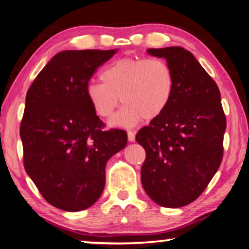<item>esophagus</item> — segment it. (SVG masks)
Here are the masks:
<instances>
[{
	"label": "esophagus",
	"instance_id": "obj_1",
	"mask_svg": "<svg viewBox=\"0 0 249 249\" xmlns=\"http://www.w3.org/2000/svg\"><path fill=\"white\" fill-rule=\"evenodd\" d=\"M127 136H128V141L129 142H134L135 141V133L133 131H128L127 132Z\"/></svg>",
	"mask_w": 249,
	"mask_h": 249
}]
</instances>
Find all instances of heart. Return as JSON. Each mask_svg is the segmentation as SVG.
I'll list each match as a JSON object with an SVG mask.
<instances>
[{"mask_svg": "<svg viewBox=\"0 0 249 249\" xmlns=\"http://www.w3.org/2000/svg\"><path fill=\"white\" fill-rule=\"evenodd\" d=\"M102 83H89L86 96L94 112L108 118L121 101L124 105L110 121L118 127H133L155 120L165 112L172 101L174 73L161 58L125 57L106 66Z\"/></svg>", "mask_w": 249, "mask_h": 249, "instance_id": "obj_1", "label": "heart"}]
</instances>
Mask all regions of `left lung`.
<instances>
[{
    "label": "left lung",
    "instance_id": "8db88e82",
    "mask_svg": "<svg viewBox=\"0 0 249 249\" xmlns=\"http://www.w3.org/2000/svg\"><path fill=\"white\" fill-rule=\"evenodd\" d=\"M146 51L165 59L176 86L165 112L136 134L146 153L141 179L155 203L183 207L205 191L222 161L226 116L220 91L190 51L181 47Z\"/></svg>",
    "mask_w": 249,
    "mask_h": 249
}]
</instances>
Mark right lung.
I'll use <instances>...</instances> for the list:
<instances>
[{
    "label": "right lung",
    "instance_id": "1",
    "mask_svg": "<svg viewBox=\"0 0 249 249\" xmlns=\"http://www.w3.org/2000/svg\"><path fill=\"white\" fill-rule=\"evenodd\" d=\"M116 50H66L29 88L20 126L23 165L40 194L58 209L85 210L105 187L106 163L123 150V129H104L86 96L96 70Z\"/></svg>",
    "mask_w": 249,
    "mask_h": 249
}]
</instances>
